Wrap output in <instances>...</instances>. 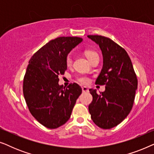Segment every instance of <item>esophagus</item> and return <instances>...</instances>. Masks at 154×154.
Wrapping results in <instances>:
<instances>
[{"label": "esophagus", "instance_id": "obj_1", "mask_svg": "<svg viewBox=\"0 0 154 154\" xmlns=\"http://www.w3.org/2000/svg\"><path fill=\"white\" fill-rule=\"evenodd\" d=\"M82 90H83V92H89V89L87 87H82Z\"/></svg>", "mask_w": 154, "mask_h": 154}]
</instances>
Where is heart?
Listing matches in <instances>:
<instances>
[{"label":"heart","instance_id":"obj_1","mask_svg":"<svg viewBox=\"0 0 154 154\" xmlns=\"http://www.w3.org/2000/svg\"><path fill=\"white\" fill-rule=\"evenodd\" d=\"M84 53H85V55L86 56V57L88 59V60L91 61L92 59L95 57H98V54L97 53L96 51H94V50H91V49H87L84 51ZM65 64H66V66H71L72 65V59H71V55H68L66 56V59H65ZM77 81L81 83L82 84H88L90 82V79L86 75H82V76H80L79 78H78Z\"/></svg>","mask_w":154,"mask_h":154}]
</instances>
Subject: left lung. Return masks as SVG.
Segmentation results:
<instances>
[{"mask_svg":"<svg viewBox=\"0 0 154 154\" xmlns=\"http://www.w3.org/2000/svg\"><path fill=\"white\" fill-rule=\"evenodd\" d=\"M88 37L100 46L103 67L97 85H105V91L97 93L90 89L92 101L88 106L91 119L98 127L111 129L121 123L133 106L137 79L127 52L109 38L97 35Z\"/></svg>","mask_w":154,"mask_h":154,"instance_id":"1","label":"left lung"}]
</instances>
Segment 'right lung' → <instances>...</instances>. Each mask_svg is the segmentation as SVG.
Segmentation results:
<instances>
[{
  "label": "right lung",
  "mask_w": 154,
  "mask_h": 154,
  "mask_svg": "<svg viewBox=\"0 0 154 154\" xmlns=\"http://www.w3.org/2000/svg\"><path fill=\"white\" fill-rule=\"evenodd\" d=\"M82 41L80 37L57 38L40 48L29 62L23 81L25 101L31 115L50 129L66 123L82 93L77 83L66 88L58 84V76L67 69V54Z\"/></svg>",
  "instance_id": "right-lung-1"
}]
</instances>
